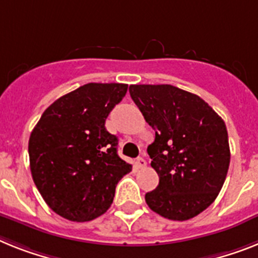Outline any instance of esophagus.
Wrapping results in <instances>:
<instances>
[{
	"label": "esophagus",
	"instance_id": "34e87169",
	"mask_svg": "<svg viewBox=\"0 0 258 258\" xmlns=\"http://www.w3.org/2000/svg\"><path fill=\"white\" fill-rule=\"evenodd\" d=\"M135 164H136V166L139 168V169H143V168H146L147 161L143 159V157H138V159H136V161H135Z\"/></svg>",
	"mask_w": 258,
	"mask_h": 258
}]
</instances>
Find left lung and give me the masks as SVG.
Here are the masks:
<instances>
[{"mask_svg":"<svg viewBox=\"0 0 258 258\" xmlns=\"http://www.w3.org/2000/svg\"><path fill=\"white\" fill-rule=\"evenodd\" d=\"M130 94L156 133L147 152L160 181L146 194L147 205L166 219H191L226 181V123L201 97L173 85H130Z\"/></svg>","mask_w":258,"mask_h":258,"instance_id":"8db88e82","label":"left lung"}]
</instances>
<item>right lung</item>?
<instances>
[{
  "mask_svg": "<svg viewBox=\"0 0 258 258\" xmlns=\"http://www.w3.org/2000/svg\"><path fill=\"white\" fill-rule=\"evenodd\" d=\"M125 84L90 82L45 109L29 140L32 179L52 211L89 222L111 206L116 183L133 166L118 156L105 122Z\"/></svg>",
  "mask_w": 258,
  "mask_h": 258,
  "instance_id": "right-lung-1",
  "label": "right lung"
}]
</instances>
